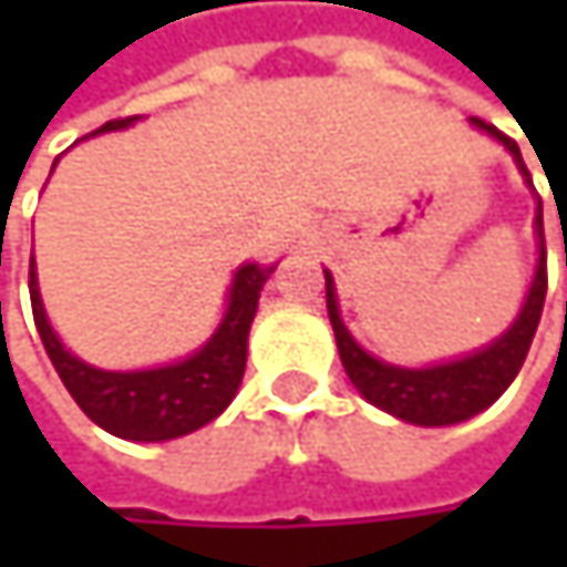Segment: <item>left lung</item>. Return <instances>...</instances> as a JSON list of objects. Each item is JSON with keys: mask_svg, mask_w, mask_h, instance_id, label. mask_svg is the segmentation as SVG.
Wrapping results in <instances>:
<instances>
[{"mask_svg": "<svg viewBox=\"0 0 567 567\" xmlns=\"http://www.w3.org/2000/svg\"><path fill=\"white\" fill-rule=\"evenodd\" d=\"M473 124L480 131H486L489 137H496L518 164V171L525 176V183L532 186L528 167L518 154V144L506 137L499 127L473 117ZM535 233H538V269L535 279L528 285L525 305L518 311V318L512 321V328L496 338L493 344H486L476 354H466L460 361H446V364H433V368H396L384 364L374 354H368L351 331L341 321L338 311V295L331 272H324V295H328V318L334 328V341H338V354L341 364L351 378V384L361 391L364 400H371L374 406L394 413L406 423L416 426H450V423H463L470 416H476L480 410H486L489 403H496L506 394L538 328L542 318V305H545V288H548V269H545V233H542V199L535 209ZM565 266H567V239H565Z\"/></svg>", "mask_w": 567, "mask_h": 567, "instance_id": "1", "label": "left lung"}]
</instances>
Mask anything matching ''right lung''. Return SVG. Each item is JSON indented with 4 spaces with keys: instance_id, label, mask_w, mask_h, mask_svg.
Instances as JSON below:
<instances>
[{
    "instance_id": "add662e5",
    "label": "right lung",
    "mask_w": 567,
    "mask_h": 567,
    "mask_svg": "<svg viewBox=\"0 0 567 567\" xmlns=\"http://www.w3.org/2000/svg\"><path fill=\"white\" fill-rule=\"evenodd\" d=\"M137 117H117L97 127L94 134L104 131H124ZM276 266H259L246 262L229 288V305L213 331V338L189 354L186 361H176L167 368H151V371H101L64 351L58 341L45 305L39 295V279H35V262L29 269V295H32V315L39 338L55 364L61 384L74 403L107 433L121 440H137V443H161V440H176L186 436L209 420H216L229 400L236 396L243 374H246V341L249 328L259 308V291L269 279Z\"/></svg>"
}]
</instances>
